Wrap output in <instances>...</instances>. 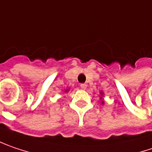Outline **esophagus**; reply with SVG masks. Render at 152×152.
Here are the masks:
<instances>
[{
    "mask_svg": "<svg viewBox=\"0 0 152 152\" xmlns=\"http://www.w3.org/2000/svg\"><path fill=\"white\" fill-rule=\"evenodd\" d=\"M80 87H81V88H82V89H86V88H87V84H85V83H82V84L80 85Z\"/></svg>",
    "mask_w": 152,
    "mask_h": 152,
    "instance_id": "1",
    "label": "esophagus"
}]
</instances>
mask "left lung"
Returning <instances> with one entry per match:
<instances>
[{
	"mask_svg": "<svg viewBox=\"0 0 152 152\" xmlns=\"http://www.w3.org/2000/svg\"><path fill=\"white\" fill-rule=\"evenodd\" d=\"M103 94H104V93H103L102 91H101V95H102V96H100V100H102V104H104V101H103L102 100V95Z\"/></svg>",
	"mask_w": 152,
	"mask_h": 152,
	"instance_id": "1",
	"label": "left lung"
}]
</instances>
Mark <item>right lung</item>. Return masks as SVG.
<instances>
[{"mask_svg":"<svg viewBox=\"0 0 152 152\" xmlns=\"http://www.w3.org/2000/svg\"><path fill=\"white\" fill-rule=\"evenodd\" d=\"M69 88H66V89H64V92L67 93V92H69Z\"/></svg>","mask_w":152,"mask_h":152,"instance_id":"1","label":"right lung"}]
</instances>
